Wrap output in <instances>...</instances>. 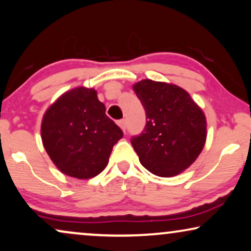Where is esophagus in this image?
<instances>
[{
    "instance_id": "esophagus-1",
    "label": "esophagus",
    "mask_w": 251,
    "mask_h": 251,
    "mask_svg": "<svg viewBox=\"0 0 251 251\" xmlns=\"http://www.w3.org/2000/svg\"><path fill=\"white\" fill-rule=\"evenodd\" d=\"M118 125H119L120 128H121V129L123 130V131H126V120H125V119L119 120V121H118Z\"/></svg>"
}]
</instances>
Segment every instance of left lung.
I'll return each instance as SVG.
<instances>
[{
	"instance_id": "obj_1",
	"label": "left lung",
	"mask_w": 251,
	"mask_h": 251,
	"mask_svg": "<svg viewBox=\"0 0 251 251\" xmlns=\"http://www.w3.org/2000/svg\"><path fill=\"white\" fill-rule=\"evenodd\" d=\"M133 90L146 113L145 128L130 139L140 163L156 176L178 175L203 149L207 137L203 112L177 85L143 80Z\"/></svg>"
}]
</instances>
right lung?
<instances>
[{"mask_svg":"<svg viewBox=\"0 0 251 251\" xmlns=\"http://www.w3.org/2000/svg\"><path fill=\"white\" fill-rule=\"evenodd\" d=\"M105 111L97 92L81 87L60 96L46 112L42 142L61 173L88 179L107 166L113 146L123 132Z\"/></svg>","mask_w":251,"mask_h":251,"instance_id":"1","label":"right lung"}]
</instances>
